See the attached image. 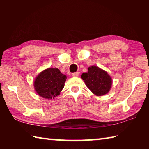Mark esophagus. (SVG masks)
<instances>
[{
	"label": "esophagus",
	"mask_w": 149,
	"mask_h": 149,
	"mask_svg": "<svg viewBox=\"0 0 149 149\" xmlns=\"http://www.w3.org/2000/svg\"><path fill=\"white\" fill-rule=\"evenodd\" d=\"M79 74V72H74V73H73V74H72V76L73 77H77Z\"/></svg>",
	"instance_id": "1"
}]
</instances>
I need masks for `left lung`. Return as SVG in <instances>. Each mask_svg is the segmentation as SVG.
Listing matches in <instances>:
<instances>
[{
    "mask_svg": "<svg viewBox=\"0 0 149 149\" xmlns=\"http://www.w3.org/2000/svg\"><path fill=\"white\" fill-rule=\"evenodd\" d=\"M87 73H83L81 78L86 86L97 96H102L109 92L112 80L108 74L96 66H90Z\"/></svg>",
    "mask_w": 149,
    "mask_h": 149,
    "instance_id": "8db88e82",
    "label": "left lung"
}]
</instances>
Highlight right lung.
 Returning a JSON list of instances; mask_svg holds the SVG:
<instances>
[{
	"mask_svg": "<svg viewBox=\"0 0 149 149\" xmlns=\"http://www.w3.org/2000/svg\"><path fill=\"white\" fill-rule=\"evenodd\" d=\"M66 76L58 68H49L42 72L34 81L37 93L45 99H52L59 95L64 88Z\"/></svg>",
	"mask_w": 149,
	"mask_h": 149,
	"instance_id": "right-lung-1",
	"label": "right lung"
}]
</instances>
